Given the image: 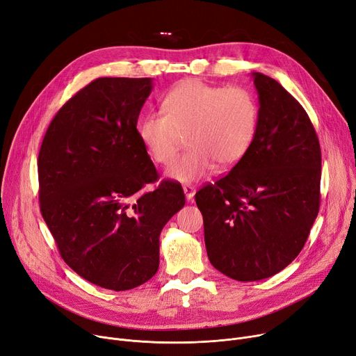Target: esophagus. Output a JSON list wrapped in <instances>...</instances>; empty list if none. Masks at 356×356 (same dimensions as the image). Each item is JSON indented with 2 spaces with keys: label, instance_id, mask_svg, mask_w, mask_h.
<instances>
[{
  "label": "esophagus",
  "instance_id": "1",
  "mask_svg": "<svg viewBox=\"0 0 356 356\" xmlns=\"http://www.w3.org/2000/svg\"><path fill=\"white\" fill-rule=\"evenodd\" d=\"M184 188V194H185V197H186V200L188 201H191L193 200V197L195 195V188L193 186V185H184L182 186Z\"/></svg>",
  "mask_w": 356,
  "mask_h": 356
}]
</instances>
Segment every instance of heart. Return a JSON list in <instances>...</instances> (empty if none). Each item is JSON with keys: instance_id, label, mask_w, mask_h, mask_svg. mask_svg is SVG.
<instances>
[{"instance_id": "obj_1", "label": "heart", "mask_w": 356, "mask_h": 356, "mask_svg": "<svg viewBox=\"0 0 356 356\" xmlns=\"http://www.w3.org/2000/svg\"><path fill=\"white\" fill-rule=\"evenodd\" d=\"M163 112L145 115L139 136L154 161L172 162L182 134L191 146L166 175L179 182H194L211 171L236 163L252 146L259 124L253 93L241 86H216L197 79L184 80L162 99Z\"/></svg>"}]
</instances>
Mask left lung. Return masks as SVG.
I'll list each match as a JSON object with an SVG mask.
<instances>
[{
	"instance_id": "obj_1",
	"label": "left lung",
	"mask_w": 356,
	"mask_h": 356,
	"mask_svg": "<svg viewBox=\"0 0 356 356\" xmlns=\"http://www.w3.org/2000/svg\"><path fill=\"white\" fill-rule=\"evenodd\" d=\"M253 80L260 108L252 146L195 194L208 259L238 282L267 279L293 261L321 204V145L306 111L275 79Z\"/></svg>"
}]
</instances>
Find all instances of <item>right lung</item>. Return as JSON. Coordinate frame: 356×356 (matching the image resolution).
<instances>
[{"instance_id": "obj_1", "label": "right lung", "mask_w": 356, "mask_h": 356, "mask_svg": "<svg viewBox=\"0 0 356 356\" xmlns=\"http://www.w3.org/2000/svg\"><path fill=\"white\" fill-rule=\"evenodd\" d=\"M152 79L100 77L51 120L38 154L40 210L60 256L88 282L129 290L159 267V234L185 204L158 179L136 129Z\"/></svg>"}]
</instances>
